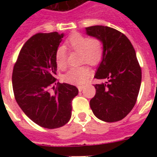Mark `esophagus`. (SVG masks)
<instances>
[{
    "label": "esophagus",
    "mask_w": 157,
    "mask_h": 157,
    "mask_svg": "<svg viewBox=\"0 0 157 157\" xmlns=\"http://www.w3.org/2000/svg\"><path fill=\"white\" fill-rule=\"evenodd\" d=\"M77 88H78L79 91H80V92H81V91L83 90V89L85 88V86H79Z\"/></svg>",
    "instance_id": "obj_1"
}]
</instances>
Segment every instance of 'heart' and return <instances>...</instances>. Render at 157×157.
<instances>
[{
	"mask_svg": "<svg viewBox=\"0 0 157 157\" xmlns=\"http://www.w3.org/2000/svg\"><path fill=\"white\" fill-rule=\"evenodd\" d=\"M65 47L68 50L81 53V63H87L90 65H96L103 58V48L100 40L97 38H89L81 33H74L67 38ZM66 48L59 46L55 51V63L59 69H64L67 67ZM90 69L87 66L72 67L63 76V81L72 85H81L85 83L90 76Z\"/></svg>",
	"mask_w": 157,
	"mask_h": 157,
	"instance_id": "1",
	"label": "heart"
}]
</instances>
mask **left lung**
Returning <instances> with one entry per match:
<instances>
[{
    "instance_id": "1",
    "label": "left lung",
    "mask_w": 157,
    "mask_h": 157,
    "mask_svg": "<svg viewBox=\"0 0 157 157\" xmlns=\"http://www.w3.org/2000/svg\"><path fill=\"white\" fill-rule=\"evenodd\" d=\"M86 35L101 40L103 54L94 78L96 94L90 102L97 118L105 122L121 121L134 107L141 86L142 71L131 42L119 31L106 26L86 28Z\"/></svg>"
}]
</instances>
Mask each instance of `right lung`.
<instances>
[{"label":"right lung","mask_w":157,"mask_h":157,"mask_svg":"<svg viewBox=\"0 0 157 157\" xmlns=\"http://www.w3.org/2000/svg\"><path fill=\"white\" fill-rule=\"evenodd\" d=\"M64 36L57 32L38 33L21 49L12 75L16 102L34 123L46 129L63 126L71 117V101L78 89L67 83L55 82L57 71L54 54ZM56 85V83H55Z\"/></svg>","instance_id":"1"}]
</instances>
